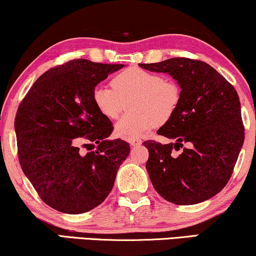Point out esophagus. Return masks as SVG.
Instances as JSON below:
<instances>
[{"instance_id":"34e87169","label":"esophagus","mask_w":256,"mask_h":256,"mask_svg":"<svg viewBox=\"0 0 256 256\" xmlns=\"http://www.w3.org/2000/svg\"><path fill=\"white\" fill-rule=\"evenodd\" d=\"M129 144H130L132 146L137 148V146H140V144H142V140H140V138H132V140H129Z\"/></svg>"}]
</instances>
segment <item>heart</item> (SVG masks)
Returning a JSON list of instances; mask_svg holds the SVG:
<instances>
[{
    "label": "heart",
    "mask_w": 256,
    "mask_h": 256,
    "mask_svg": "<svg viewBox=\"0 0 256 256\" xmlns=\"http://www.w3.org/2000/svg\"><path fill=\"white\" fill-rule=\"evenodd\" d=\"M110 85L112 88L94 86L92 102L110 120L118 119L129 102L132 110L116 124V134L124 138L144 136L158 124L171 120L179 108V85L146 69L129 66L116 74Z\"/></svg>",
    "instance_id": "b5f03b06"
}]
</instances>
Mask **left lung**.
Segmentation results:
<instances>
[{
  "label": "left lung",
  "instance_id": "left-lung-1",
  "mask_svg": "<svg viewBox=\"0 0 256 256\" xmlns=\"http://www.w3.org/2000/svg\"><path fill=\"white\" fill-rule=\"evenodd\" d=\"M140 66L168 72L181 88L176 116L157 132L176 143H143L149 150L146 168L154 190L179 206L212 198L228 182L245 138L236 88L200 60L173 58ZM180 148L183 152L173 156L172 150Z\"/></svg>",
  "mask_w": 256,
  "mask_h": 256
}]
</instances>
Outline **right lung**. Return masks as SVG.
Instances as JSON below:
<instances>
[{
  "label": "right lung",
  "instance_id": "add662e5",
  "mask_svg": "<svg viewBox=\"0 0 256 256\" xmlns=\"http://www.w3.org/2000/svg\"><path fill=\"white\" fill-rule=\"evenodd\" d=\"M122 66L85 58L56 66L36 80L18 106L14 132L20 168L55 210L77 214L102 204L128 157L127 142L107 140L112 122L91 98L96 85ZM84 140L96 149L82 154Z\"/></svg>",
  "mask_w": 256,
  "mask_h": 256
}]
</instances>
